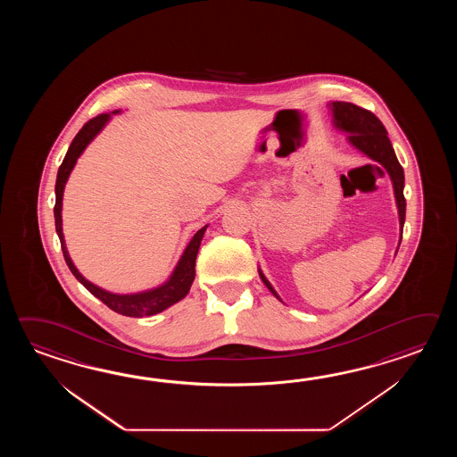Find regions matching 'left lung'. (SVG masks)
<instances>
[{
    "mask_svg": "<svg viewBox=\"0 0 457 457\" xmlns=\"http://www.w3.org/2000/svg\"><path fill=\"white\" fill-rule=\"evenodd\" d=\"M333 111V122L340 130L348 132V140L353 145L361 150L364 155L370 156L374 162H379L380 165L387 170L388 176L394 185L395 201H397L398 219H400V230H403L405 224V197H403V168L398 163L395 152L388 140L387 130L378 117L374 116L368 109L356 106L353 103L345 101H335L331 103ZM402 242V235H400ZM398 242V246H400ZM260 278L266 284V287L271 291L276 299L281 301L278 292L274 291L271 282L264 278L260 270Z\"/></svg>",
    "mask_w": 457,
    "mask_h": 457,
    "instance_id": "1",
    "label": "left lung"
}]
</instances>
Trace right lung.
<instances>
[{"instance_id": "1", "label": "right lung", "mask_w": 457, "mask_h": 457, "mask_svg": "<svg viewBox=\"0 0 457 457\" xmlns=\"http://www.w3.org/2000/svg\"><path fill=\"white\" fill-rule=\"evenodd\" d=\"M119 111H114V114ZM111 119V114H99V116L89 119L85 126L81 127V130L78 132L71 145H70L67 155L63 158L62 165L59 168V175H57V183H55V207H54V217H55V228L59 233L60 245H62V252L63 258L67 262L70 271L73 272V276L78 281L81 282L87 291L91 292L95 297H97L103 303H106L111 311L117 312L120 315L126 317H148V315H155L158 312H163L170 305H173L178 301H181L186 297V294L189 292L191 284L195 281V256L201 246V240L204 237V225L201 230L195 232V237L191 238V242L187 243L185 253L181 256V260L176 264L175 271L171 274V278L160 287L152 289V291L138 292V294H112V292L104 291L101 287H97L95 284L87 281L79 272H78L75 264L70 258L67 246H65V238L62 232V197H63V189L65 183L69 179L70 173L73 170V166L77 163L78 156L83 154V150L87 148V144L101 132V129L106 126L107 120Z\"/></svg>"}]
</instances>
